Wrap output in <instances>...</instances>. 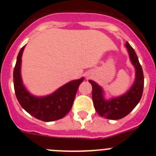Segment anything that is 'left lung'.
Wrapping results in <instances>:
<instances>
[{"label": "left lung", "instance_id": "left-lung-1", "mask_svg": "<svg viewBox=\"0 0 156 156\" xmlns=\"http://www.w3.org/2000/svg\"><path fill=\"white\" fill-rule=\"evenodd\" d=\"M126 47L129 52L130 61L136 69L134 83L127 93L120 97L107 101L103 97V90L101 87L92 80L89 83L92 86V99L95 110L101 116L109 119H122L136 107L140 101L144 89V74L138 58L133 48L128 42Z\"/></svg>", "mask_w": 156, "mask_h": 156}]
</instances>
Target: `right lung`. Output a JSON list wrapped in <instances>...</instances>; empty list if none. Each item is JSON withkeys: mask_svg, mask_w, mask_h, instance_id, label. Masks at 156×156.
<instances>
[{"mask_svg": "<svg viewBox=\"0 0 156 156\" xmlns=\"http://www.w3.org/2000/svg\"><path fill=\"white\" fill-rule=\"evenodd\" d=\"M24 47L17 56L13 72L14 88L19 104L30 115L40 120L51 122L60 119L68 113L73 104L74 98L83 78L68 83L55 93L46 97L37 98L30 94L22 82L20 68Z\"/></svg>", "mask_w": 156, "mask_h": 156, "instance_id": "1", "label": "right lung"}]
</instances>
